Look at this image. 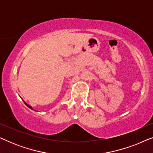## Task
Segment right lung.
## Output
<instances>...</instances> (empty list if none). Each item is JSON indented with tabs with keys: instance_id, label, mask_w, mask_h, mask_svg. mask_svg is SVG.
<instances>
[{
	"instance_id": "right-lung-1",
	"label": "right lung",
	"mask_w": 153,
	"mask_h": 153,
	"mask_svg": "<svg viewBox=\"0 0 153 153\" xmlns=\"http://www.w3.org/2000/svg\"><path fill=\"white\" fill-rule=\"evenodd\" d=\"M23 101H24V100H23ZM24 103H25V104H26V106H28V107H29V108H31V109H33V108H32V107H31V106H30V105H28V104H27V103H26V102H25L24 101Z\"/></svg>"
}]
</instances>
